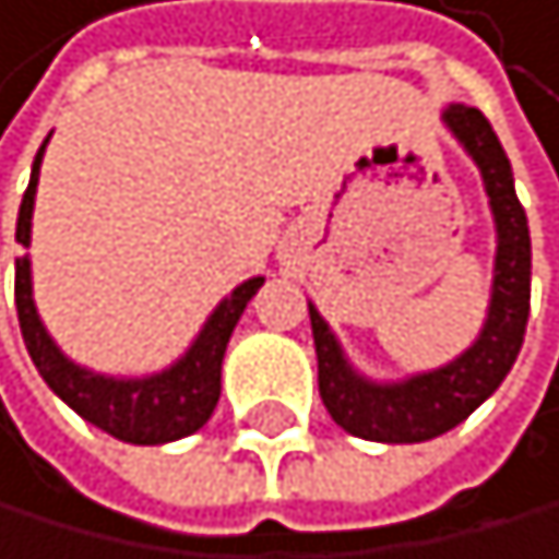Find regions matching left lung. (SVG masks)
<instances>
[{
  "mask_svg": "<svg viewBox=\"0 0 559 559\" xmlns=\"http://www.w3.org/2000/svg\"><path fill=\"white\" fill-rule=\"evenodd\" d=\"M445 128L475 159L496 221V271L489 317L478 338L450 360L425 374L403 381H371L356 374L335 331L310 302V328L317 346V385L331 420L356 439L371 442H428L467 420L499 389L514 367L532 299V238L528 217L514 192V170L489 120L475 106H445Z\"/></svg>",
  "mask_w": 559,
  "mask_h": 559,
  "instance_id": "obj_1",
  "label": "left lung"
}]
</instances>
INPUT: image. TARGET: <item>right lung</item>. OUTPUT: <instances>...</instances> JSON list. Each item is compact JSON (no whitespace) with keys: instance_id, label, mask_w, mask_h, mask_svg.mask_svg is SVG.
<instances>
[{"instance_id":"add662e5","label":"right lung","mask_w":559,"mask_h":559,"mask_svg":"<svg viewBox=\"0 0 559 559\" xmlns=\"http://www.w3.org/2000/svg\"><path fill=\"white\" fill-rule=\"evenodd\" d=\"M49 142V139H45ZM45 142L31 167V185L16 217V242L31 246V213H35V192H38V167L45 156ZM263 277H249L221 307L206 317L203 331L195 335L192 346L185 349L181 360H174L167 371L145 374V378H109L95 374L88 367L67 360L63 349L56 346L52 335L45 331L35 296H31V260H16V317H21L24 346L35 360L38 374L45 378L60 400L74 414H81L88 425L103 428L120 442L134 445H159L185 439L199 431L210 420L213 406L221 400V364L228 338L242 317L246 302L257 296Z\"/></svg>"}]
</instances>
